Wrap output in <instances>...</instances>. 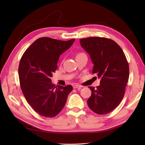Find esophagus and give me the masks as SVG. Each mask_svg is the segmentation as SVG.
I'll return each instance as SVG.
<instances>
[{"label": "esophagus", "instance_id": "esophagus-1", "mask_svg": "<svg viewBox=\"0 0 145 145\" xmlns=\"http://www.w3.org/2000/svg\"><path fill=\"white\" fill-rule=\"evenodd\" d=\"M73 88L74 89H77V88L80 89V88H82V86H80V85H74L73 86Z\"/></svg>", "mask_w": 145, "mask_h": 145}]
</instances>
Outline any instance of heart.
Segmentation results:
<instances>
[{"mask_svg": "<svg viewBox=\"0 0 145 145\" xmlns=\"http://www.w3.org/2000/svg\"><path fill=\"white\" fill-rule=\"evenodd\" d=\"M80 54H82V53H79V54H78V55H80ZM78 55H77V56H78Z\"/></svg>", "mask_w": 145, "mask_h": 145, "instance_id": "obj_1", "label": "heart"}]
</instances>
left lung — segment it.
<instances>
[{
  "label": "left lung",
  "instance_id": "8db88e82",
  "mask_svg": "<svg viewBox=\"0 0 145 145\" xmlns=\"http://www.w3.org/2000/svg\"><path fill=\"white\" fill-rule=\"evenodd\" d=\"M80 43L94 65L92 73L101 78L99 86L89 87L92 95L87 101L88 106L99 115L107 114L123 98L129 75L126 57L118 44L108 38H83Z\"/></svg>",
  "mask_w": 145,
  "mask_h": 145
}]
</instances>
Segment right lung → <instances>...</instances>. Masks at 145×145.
<instances>
[{
	"label": "right lung",
	"mask_w": 145,
	"mask_h": 145,
	"mask_svg": "<svg viewBox=\"0 0 145 145\" xmlns=\"http://www.w3.org/2000/svg\"><path fill=\"white\" fill-rule=\"evenodd\" d=\"M75 39L63 41L50 37L35 40L22 55L19 66L20 85L27 103L40 115L53 118L64 107L72 85L55 86L51 82L60 55Z\"/></svg>",
	"instance_id": "right-lung-1"
}]
</instances>
